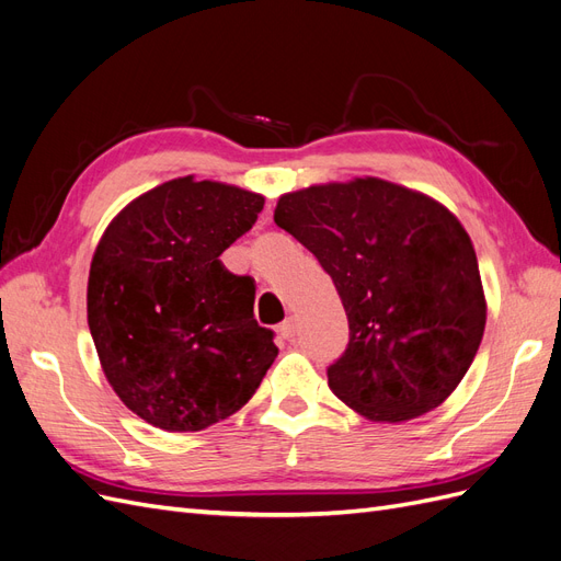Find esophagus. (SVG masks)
Here are the masks:
<instances>
[{"instance_id": "obj_1", "label": "esophagus", "mask_w": 561, "mask_h": 561, "mask_svg": "<svg viewBox=\"0 0 561 561\" xmlns=\"http://www.w3.org/2000/svg\"><path fill=\"white\" fill-rule=\"evenodd\" d=\"M278 332H280L283 339H287V342H293L295 334H297V318H295V316H287V318L283 320V325H280Z\"/></svg>"}]
</instances>
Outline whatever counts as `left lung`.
<instances>
[{"label":"left lung","mask_w":561,"mask_h":561,"mask_svg":"<svg viewBox=\"0 0 561 561\" xmlns=\"http://www.w3.org/2000/svg\"><path fill=\"white\" fill-rule=\"evenodd\" d=\"M274 222L316 254L348 318L332 393L375 423L443 404L480 348L486 299L478 254L433 196L381 178L311 184L278 198Z\"/></svg>","instance_id":"left-lung-1"}]
</instances>
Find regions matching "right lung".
Returning a JSON list of instances; mask_svg holds the SVG:
<instances>
[{"instance_id": "add662e5", "label": "right lung", "mask_w": 561, "mask_h": 561, "mask_svg": "<svg viewBox=\"0 0 561 561\" xmlns=\"http://www.w3.org/2000/svg\"><path fill=\"white\" fill-rule=\"evenodd\" d=\"M262 208V194L186 175L133 198L100 236L89 330L114 393L151 426H213L276 360L274 334L252 316V278L219 262Z\"/></svg>"}]
</instances>
